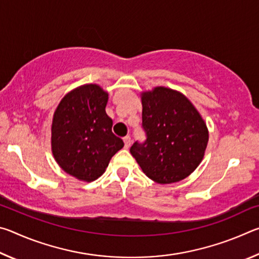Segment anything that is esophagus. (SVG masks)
<instances>
[{
  "instance_id": "obj_1",
  "label": "esophagus",
  "mask_w": 259,
  "mask_h": 259,
  "mask_svg": "<svg viewBox=\"0 0 259 259\" xmlns=\"http://www.w3.org/2000/svg\"><path fill=\"white\" fill-rule=\"evenodd\" d=\"M123 142H124V147L125 148H129L131 145V138L130 136H126V137L123 138Z\"/></svg>"
}]
</instances>
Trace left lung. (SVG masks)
I'll return each instance as SVG.
<instances>
[{"mask_svg": "<svg viewBox=\"0 0 259 259\" xmlns=\"http://www.w3.org/2000/svg\"><path fill=\"white\" fill-rule=\"evenodd\" d=\"M144 143L130 153L152 181L171 184L186 178L202 161L209 134L200 113L183 94L156 87L142 94Z\"/></svg>", "mask_w": 259, "mask_h": 259, "instance_id": "obj_1", "label": "left lung"}]
</instances>
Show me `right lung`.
Segmentation results:
<instances>
[{"instance_id":"1","label":"right lung","mask_w":259,"mask_h":259,"mask_svg":"<svg viewBox=\"0 0 259 259\" xmlns=\"http://www.w3.org/2000/svg\"><path fill=\"white\" fill-rule=\"evenodd\" d=\"M108 94L97 84L68 93L55 111L51 150L57 163L71 176L93 182L105 172L112 156L124 146L112 133L105 107Z\"/></svg>"}]
</instances>
